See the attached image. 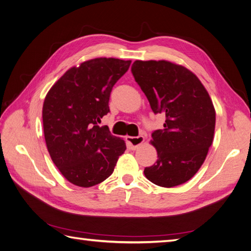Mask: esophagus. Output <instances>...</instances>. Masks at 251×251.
<instances>
[{
  "label": "esophagus",
  "mask_w": 251,
  "mask_h": 251,
  "mask_svg": "<svg viewBox=\"0 0 251 251\" xmlns=\"http://www.w3.org/2000/svg\"><path fill=\"white\" fill-rule=\"evenodd\" d=\"M126 140H127L128 144H130L131 149L133 151H135L139 148L140 144L143 143L144 137L143 136H137V137H130V136H128V137H126Z\"/></svg>",
  "instance_id": "esophagus-1"
}]
</instances>
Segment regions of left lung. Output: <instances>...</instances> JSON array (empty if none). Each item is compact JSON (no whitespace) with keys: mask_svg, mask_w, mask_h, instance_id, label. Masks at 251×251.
<instances>
[{"mask_svg":"<svg viewBox=\"0 0 251 251\" xmlns=\"http://www.w3.org/2000/svg\"><path fill=\"white\" fill-rule=\"evenodd\" d=\"M132 73L155 114H165L163 128L151 134L154 165L144 169L154 184L174 187L199 171L214 140L216 111L196 75L169 60H135Z\"/></svg>","mask_w":251,"mask_h":251,"instance_id":"left-lung-1","label":"left lung"}]
</instances>
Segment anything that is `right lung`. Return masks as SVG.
<instances>
[{"instance_id": "add662e5", "label": "right lung", "mask_w": 251, "mask_h": 251, "mask_svg": "<svg viewBox=\"0 0 251 251\" xmlns=\"http://www.w3.org/2000/svg\"><path fill=\"white\" fill-rule=\"evenodd\" d=\"M131 60L98 57L72 67L51 87L43 104V126L53 163L72 184L104 181L126 149L125 140L100 126L110 112L113 86Z\"/></svg>"}]
</instances>
